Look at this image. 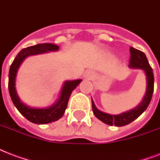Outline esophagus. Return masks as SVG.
Wrapping results in <instances>:
<instances>
[{
  "instance_id": "obj_1",
  "label": "esophagus",
  "mask_w": 160,
  "mask_h": 160,
  "mask_svg": "<svg viewBox=\"0 0 160 160\" xmlns=\"http://www.w3.org/2000/svg\"><path fill=\"white\" fill-rule=\"evenodd\" d=\"M94 77V73L92 71H86L85 73V78L87 80H91Z\"/></svg>"
}]
</instances>
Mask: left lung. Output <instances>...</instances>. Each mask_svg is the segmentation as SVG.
I'll return each instance as SVG.
<instances>
[{"instance_id":"obj_1","label":"left lung","mask_w":160,"mask_h":160,"mask_svg":"<svg viewBox=\"0 0 160 160\" xmlns=\"http://www.w3.org/2000/svg\"><path fill=\"white\" fill-rule=\"evenodd\" d=\"M130 61H129V67L130 69H139L144 71L145 77H146V90L144 94L143 100L136 107L129 109L128 111L123 112L119 114H110L105 112L100 111L95 106L94 100L92 101V109L95 116L100 120L109 125H114V126H124L134 121L149 106V103L151 101L152 95L154 92V74L153 70L150 67L149 61L147 60L146 55L144 52L136 50V49L130 47Z\"/></svg>"}]
</instances>
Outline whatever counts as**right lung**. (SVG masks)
<instances>
[{
  "label": "right lung",
  "mask_w": 160,
  "mask_h": 160,
  "mask_svg": "<svg viewBox=\"0 0 160 160\" xmlns=\"http://www.w3.org/2000/svg\"><path fill=\"white\" fill-rule=\"evenodd\" d=\"M59 49H60L59 46L51 43L38 44L36 46L22 49L19 52L18 55H16V57L15 58V60L10 67L8 88L11 100L19 112L25 118L28 119L29 121L32 122L34 124H49V123H52L60 119L67 108L68 100L70 99L71 93L82 81V80L80 79L74 80H65L60 90V95L57 100L53 105L49 107H46V108H36V107L29 106L20 99L18 93L16 91V80L19 68L23 63L24 60L31 55H40V54L47 53L51 51H59Z\"/></svg>",
  "instance_id": "1"
}]
</instances>
